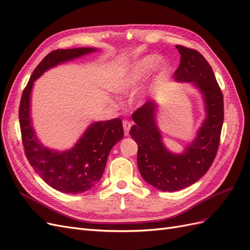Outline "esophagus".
I'll return each instance as SVG.
<instances>
[{
	"label": "esophagus",
	"mask_w": 250,
	"mask_h": 250,
	"mask_svg": "<svg viewBox=\"0 0 250 250\" xmlns=\"http://www.w3.org/2000/svg\"><path fill=\"white\" fill-rule=\"evenodd\" d=\"M130 127H131V123L129 121H123V128H124V133L125 135L129 134V130H130Z\"/></svg>",
	"instance_id": "1"
}]
</instances>
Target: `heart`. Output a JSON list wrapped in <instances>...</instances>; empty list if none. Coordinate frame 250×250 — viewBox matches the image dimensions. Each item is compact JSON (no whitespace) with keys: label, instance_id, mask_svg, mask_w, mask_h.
<instances>
[{"label":"heart","instance_id":"heart-1","mask_svg":"<svg viewBox=\"0 0 250 250\" xmlns=\"http://www.w3.org/2000/svg\"><path fill=\"white\" fill-rule=\"evenodd\" d=\"M153 69L158 73H163L166 69V62L162 58H158L157 55H146L135 60L134 62H132L129 66H127L120 74V76L115 83L116 92L120 94H128L133 92L134 89H137L147 79ZM152 93L153 85L150 83V84L144 86L141 89V92L135 95L132 101L137 104L145 103L150 96L152 95Z\"/></svg>","mask_w":250,"mask_h":250}]
</instances>
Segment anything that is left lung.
I'll list each match as a JSON object with an SVG mask.
<instances>
[{
	"instance_id": "8db88e82",
	"label": "left lung",
	"mask_w": 250,
	"mask_h": 250,
	"mask_svg": "<svg viewBox=\"0 0 250 250\" xmlns=\"http://www.w3.org/2000/svg\"><path fill=\"white\" fill-rule=\"evenodd\" d=\"M180 64L174 73L177 82H190L201 93L207 118L183 153H172L165 147L155 119L157 105L148 101L132 113L130 129L138 144V167L146 183L164 192H175L195 184L213 164L224 119L223 94L210 65L198 51L176 46Z\"/></svg>"
}]
</instances>
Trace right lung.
Listing matches in <instances>:
<instances>
[{
  "mask_svg": "<svg viewBox=\"0 0 250 250\" xmlns=\"http://www.w3.org/2000/svg\"><path fill=\"white\" fill-rule=\"evenodd\" d=\"M95 51V48H75L49 53L33 71L20 104L21 140L29 164L44 183L66 194L83 193L99 183L111 148L124 137L122 121L112 119L90 124L72 149L59 152L42 145L36 137L30 117V97L34 81L44 72Z\"/></svg>",
  "mask_w": 250,
  "mask_h": 250,
  "instance_id": "1",
  "label": "right lung"
}]
</instances>
